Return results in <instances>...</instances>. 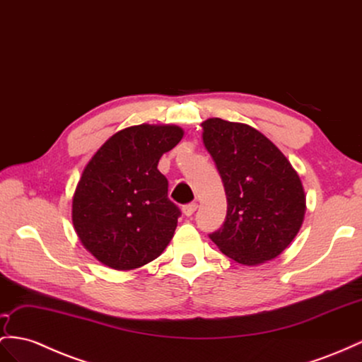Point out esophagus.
Masks as SVG:
<instances>
[{"instance_id":"esophagus-1","label":"esophagus","mask_w":362,"mask_h":362,"mask_svg":"<svg viewBox=\"0 0 362 362\" xmlns=\"http://www.w3.org/2000/svg\"><path fill=\"white\" fill-rule=\"evenodd\" d=\"M196 209H197V203L196 202H191V203H188V205H183V208H182L183 214L187 216V217H191L194 212H196Z\"/></svg>"}]
</instances>
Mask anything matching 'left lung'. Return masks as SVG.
<instances>
[{"label":"left lung","instance_id":"1","mask_svg":"<svg viewBox=\"0 0 362 362\" xmlns=\"http://www.w3.org/2000/svg\"><path fill=\"white\" fill-rule=\"evenodd\" d=\"M203 144L223 182L225 223L209 234L221 252L255 266L280 255L303 225L305 196L284 154L255 128L212 117Z\"/></svg>","mask_w":362,"mask_h":362}]
</instances>
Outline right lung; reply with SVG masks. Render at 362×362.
I'll return each mask as SVG.
<instances>
[{
	"label": "right lung",
	"instance_id": "right-lung-1",
	"mask_svg": "<svg viewBox=\"0 0 362 362\" xmlns=\"http://www.w3.org/2000/svg\"><path fill=\"white\" fill-rule=\"evenodd\" d=\"M175 125H134L102 145L82 171L71 218L87 251L117 271L159 257L174 235L179 206L157 170L162 154L180 142Z\"/></svg>",
	"mask_w": 362,
	"mask_h": 362
}]
</instances>
